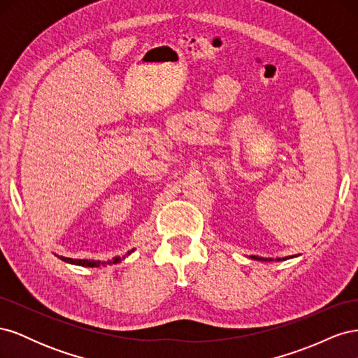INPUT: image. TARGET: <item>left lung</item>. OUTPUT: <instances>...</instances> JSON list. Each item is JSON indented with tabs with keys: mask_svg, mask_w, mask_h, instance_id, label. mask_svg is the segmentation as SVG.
I'll list each match as a JSON object with an SVG mask.
<instances>
[{
	"mask_svg": "<svg viewBox=\"0 0 358 358\" xmlns=\"http://www.w3.org/2000/svg\"><path fill=\"white\" fill-rule=\"evenodd\" d=\"M252 258H257V259H258V257H252Z\"/></svg>",
	"mask_w": 358,
	"mask_h": 358,
	"instance_id": "obj_1",
	"label": "left lung"
}]
</instances>
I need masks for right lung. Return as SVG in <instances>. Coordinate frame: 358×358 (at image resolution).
<instances>
[{"mask_svg":"<svg viewBox=\"0 0 358 358\" xmlns=\"http://www.w3.org/2000/svg\"><path fill=\"white\" fill-rule=\"evenodd\" d=\"M133 251L127 252L131 254ZM62 262L66 263H71V264H78V266H85V267H100V266H106V264H115V263H119L124 257H115L112 262H94V259H74V258H67V257H59Z\"/></svg>","mask_w":358,"mask_h":358,"instance_id":"obj_1","label":"right lung"}]
</instances>
